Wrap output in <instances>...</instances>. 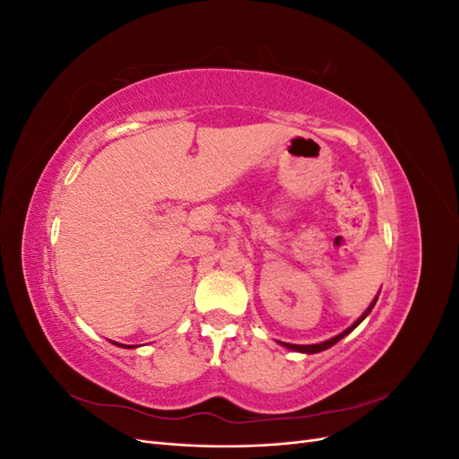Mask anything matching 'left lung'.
I'll return each mask as SVG.
<instances>
[{"label":"left lung","instance_id":"1","mask_svg":"<svg viewBox=\"0 0 459 459\" xmlns=\"http://www.w3.org/2000/svg\"><path fill=\"white\" fill-rule=\"evenodd\" d=\"M375 302H377V297H375V300L369 304V308L362 314V316H359L358 319H356V322L349 327V329H344L342 333H341V335H337V337H333V339H329V341H324V342H319V344H290V342H281L283 346H287V349H290V351H297V352H307V354H316V352H322V351H325V349H331V346L333 344H335V342H339L344 335H349V333L354 329V327H358L359 324H362L364 322V319H366V316L371 312V308L375 307Z\"/></svg>","mask_w":459,"mask_h":459}]
</instances>
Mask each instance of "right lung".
Segmentation results:
<instances>
[{
	"mask_svg": "<svg viewBox=\"0 0 459 459\" xmlns=\"http://www.w3.org/2000/svg\"><path fill=\"white\" fill-rule=\"evenodd\" d=\"M118 346H128V349H134V346H135V344H134V346H130V344H118Z\"/></svg>",
	"mask_w": 459,
	"mask_h": 459,
	"instance_id": "obj_1",
	"label": "right lung"
}]
</instances>
